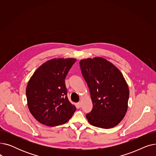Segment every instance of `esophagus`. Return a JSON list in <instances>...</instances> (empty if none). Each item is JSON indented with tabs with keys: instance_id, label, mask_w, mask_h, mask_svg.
<instances>
[{
	"instance_id": "1",
	"label": "esophagus",
	"mask_w": 156,
	"mask_h": 156,
	"mask_svg": "<svg viewBox=\"0 0 156 156\" xmlns=\"http://www.w3.org/2000/svg\"><path fill=\"white\" fill-rule=\"evenodd\" d=\"M76 105H77V106H78V108H80L81 107V102H78V103L76 104Z\"/></svg>"
}]
</instances>
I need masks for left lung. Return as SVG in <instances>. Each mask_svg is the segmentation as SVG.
Here are the masks:
<instances>
[{
    "label": "left lung",
    "mask_w": 156,
    "mask_h": 156,
    "mask_svg": "<svg viewBox=\"0 0 156 156\" xmlns=\"http://www.w3.org/2000/svg\"><path fill=\"white\" fill-rule=\"evenodd\" d=\"M81 73L90 93L93 108L86 118L90 125L108 129L123 119L129 89L120 71L102 57L81 60Z\"/></svg>",
    "instance_id": "left-lung-1"
}]
</instances>
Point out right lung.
<instances>
[{
	"label": "right lung",
	"mask_w": 156,
	"mask_h": 156,
	"mask_svg": "<svg viewBox=\"0 0 156 156\" xmlns=\"http://www.w3.org/2000/svg\"><path fill=\"white\" fill-rule=\"evenodd\" d=\"M76 59H54L34 73L27 87L28 108L40 123L55 126L68 122L76 111L69 101L65 78Z\"/></svg>",
	"instance_id": "add662e5"
}]
</instances>
